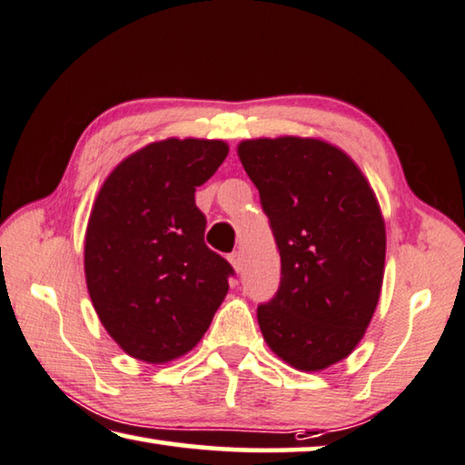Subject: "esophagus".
I'll return each mask as SVG.
<instances>
[{
    "mask_svg": "<svg viewBox=\"0 0 465 465\" xmlns=\"http://www.w3.org/2000/svg\"><path fill=\"white\" fill-rule=\"evenodd\" d=\"M228 262H231V265L234 267V272H242V255L239 253V251H232L231 255H228Z\"/></svg>",
    "mask_w": 465,
    "mask_h": 465,
    "instance_id": "esophagus-1",
    "label": "esophagus"
}]
</instances>
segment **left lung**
I'll return each mask as SVG.
<instances>
[{
  "instance_id": "1",
  "label": "left lung",
  "mask_w": 465,
  "mask_h": 465,
  "mask_svg": "<svg viewBox=\"0 0 465 465\" xmlns=\"http://www.w3.org/2000/svg\"><path fill=\"white\" fill-rule=\"evenodd\" d=\"M239 159L259 190L282 282L257 321L272 351L319 371L353 351L384 280L386 228L376 195L347 154L319 138H255Z\"/></svg>"
}]
</instances>
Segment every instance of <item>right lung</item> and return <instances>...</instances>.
I'll use <instances>...</instances> for the list:
<instances>
[{
    "instance_id": "right-lung-1",
    "label": "right lung",
    "mask_w": 465,
    "mask_h": 465,
    "mask_svg": "<svg viewBox=\"0 0 465 465\" xmlns=\"http://www.w3.org/2000/svg\"><path fill=\"white\" fill-rule=\"evenodd\" d=\"M228 144L167 138L130 154L105 179L85 232V280L104 329L124 351L165 363L208 331L234 270L203 242L195 187Z\"/></svg>"
}]
</instances>
